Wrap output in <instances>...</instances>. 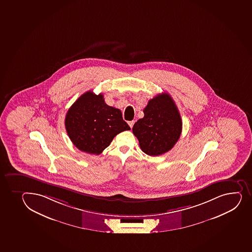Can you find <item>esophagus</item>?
<instances>
[{
    "instance_id": "1",
    "label": "esophagus",
    "mask_w": 252,
    "mask_h": 252,
    "mask_svg": "<svg viewBox=\"0 0 252 252\" xmlns=\"http://www.w3.org/2000/svg\"><path fill=\"white\" fill-rule=\"evenodd\" d=\"M134 123H135V122H134V121H131V122H128V125L130 126V128L133 127V125H134Z\"/></svg>"
}]
</instances>
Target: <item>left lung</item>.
Instances as JSON below:
<instances>
[{
    "label": "left lung",
    "mask_w": 252,
    "mask_h": 252,
    "mask_svg": "<svg viewBox=\"0 0 252 252\" xmlns=\"http://www.w3.org/2000/svg\"><path fill=\"white\" fill-rule=\"evenodd\" d=\"M144 117L133 126V134L141 151L158 156L170 151L182 132V120L174 100L168 94H159L148 101Z\"/></svg>",
    "instance_id": "obj_1"
}]
</instances>
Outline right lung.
Wrapping results in <instances>:
<instances>
[{
  "label": "right lung",
  "instance_id": "right-lung-1",
  "mask_svg": "<svg viewBox=\"0 0 252 252\" xmlns=\"http://www.w3.org/2000/svg\"><path fill=\"white\" fill-rule=\"evenodd\" d=\"M64 123L73 145L93 155H100L117 134L130 130L121 110L106 105L103 95L93 91L83 94L71 106Z\"/></svg>",
  "mask_w": 252,
  "mask_h": 252
}]
</instances>
